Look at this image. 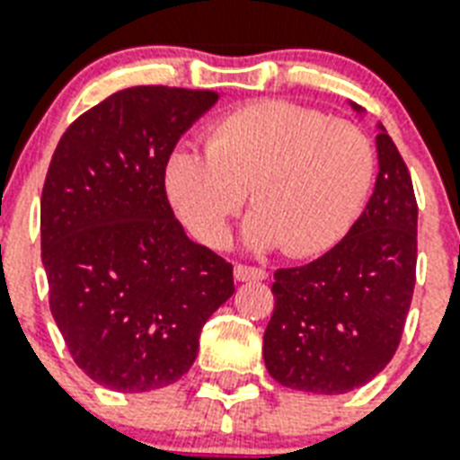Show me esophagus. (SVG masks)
<instances>
[{
	"label": "esophagus",
	"instance_id": "esophagus-1",
	"mask_svg": "<svg viewBox=\"0 0 460 460\" xmlns=\"http://www.w3.org/2000/svg\"><path fill=\"white\" fill-rule=\"evenodd\" d=\"M234 277H236L238 282H248V279H268V272L262 268H253V265L238 262L236 268H234Z\"/></svg>",
	"mask_w": 460,
	"mask_h": 460
}]
</instances>
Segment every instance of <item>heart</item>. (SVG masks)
Masks as SVG:
<instances>
[{"instance_id": "obj_1", "label": "heart", "mask_w": 460, "mask_h": 460, "mask_svg": "<svg viewBox=\"0 0 460 460\" xmlns=\"http://www.w3.org/2000/svg\"><path fill=\"white\" fill-rule=\"evenodd\" d=\"M205 146H183L168 164V195L185 226L219 248L251 190L248 241L279 245L289 258L323 253L345 234L376 168L364 129L289 101H261L217 118Z\"/></svg>"}]
</instances>
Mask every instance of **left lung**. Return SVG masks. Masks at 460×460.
<instances>
[{
	"instance_id": "1",
	"label": "left lung",
	"mask_w": 460,
	"mask_h": 460,
	"mask_svg": "<svg viewBox=\"0 0 460 460\" xmlns=\"http://www.w3.org/2000/svg\"><path fill=\"white\" fill-rule=\"evenodd\" d=\"M376 149V188L347 236L321 258L275 272L262 357L270 376L287 388L355 391L401 345L415 292L417 199L384 128Z\"/></svg>"
}]
</instances>
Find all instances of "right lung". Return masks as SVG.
<instances>
[{
    "label": "right lung",
    "mask_w": 460,
    "mask_h": 460,
    "mask_svg": "<svg viewBox=\"0 0 460 460\" xmlns=\"http://www.w3.org/2000/svg\"><path fill=\"white\" fill-rule=\"evenodd\" d=\"M217 91L132 86L76 118L40 198L50 311L96 384L145 394L183 376L234 268L192 243L166 198V166Z\"/></svg>",
    "instance_id": "1"
}]
</instances>
